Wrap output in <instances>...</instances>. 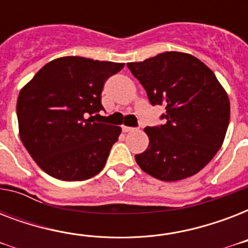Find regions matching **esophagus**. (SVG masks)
<instances>
[{
  "mask_svg": "<svg viewBox=\"0 0 248 248\" xmlns=\"http://www.w3.org/2000/svg\"><path fill=\"white\" fill-rule=\"evenodd\" d=\"M122 130H124V132L135 131V128H134V127H128V126H122Z\"/></svg>",
  "mask_w": 248,
  "mask_h": 248,
  "instance_id": "1",
  "label": "esophagus"
}]
</instances>
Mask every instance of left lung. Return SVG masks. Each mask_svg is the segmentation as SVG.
<instances>
[{
  "instance_id": "left-lung-1",
  "label": "left lung",
  "mask_w": 248,
  "mask_h": 248,
  "mask_svg": "<svg viewBox=\"0 0 248 248\" xmlns=\"http://www.w3.org/2000/svg\"><path fill=\"white\" fill-rule=\"evenodd\" d=\"M152 105H163L165 124L145 127L147 151L135 155L140 169L162 181L196 175L223 145L231 104L210 68L193 55L167 51L127 63Z\"/></svg>"
}]
</instances>
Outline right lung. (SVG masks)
<instances>
[{
	"label": "right lung",
	"instance_id": "add662e5",
	"mask_svg": "<svg viewBox=\"0 0 248 248\" xmlns=\"http://www.w3.org/2000/svg\"><path fill=\"white\" fill-rule=\"evenodd\" d=\"M124 65L64 56L41 68L21 89L16 103L21 143L50 176L81 181L103 170L121 127L97 124L93 114L104 109L105 81Z\"/></svg>",
	"mask_w": 248,
	"mask_h": 248
}]
</instances>
